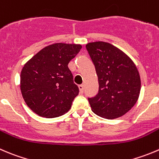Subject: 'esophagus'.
<instances>
[{"label": "esophagus", "mask_w": 159, "mask_h": 159, "mask_svg": "<svg viewBox=\"0 0 159 159\" xmlns=\"http://www.w3.org/2000/svg\"><path fill=\"white\" fill-rule=\"evenodd\" d=\"M78 88H79L80 92L82 94L83 92H84V85H83V84H80V85H78Z\"/></svg>", "instance_id": "34e87169"}]
</instances>
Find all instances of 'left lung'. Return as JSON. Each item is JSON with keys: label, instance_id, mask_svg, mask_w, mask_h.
I'll use <instances>...</instances> for the list:
<instances>
[{"label": "left lung", "instance_id": "8db88e82", "mask_svg": "<svg viewBox=\"0 0 159 159\" xmlns=\"http://www.w3.org/2000/svg\"><path fill=\"white\" fill-rule=\"evenodd\" d=\"M86 50L98 81V93L88 98L92 112L108 120L122 116L140 95L141 79L136 66L124 52L108 43H89Z\"/></svg>", "mask_w": 159, "mask_h": 159}]
</instances>
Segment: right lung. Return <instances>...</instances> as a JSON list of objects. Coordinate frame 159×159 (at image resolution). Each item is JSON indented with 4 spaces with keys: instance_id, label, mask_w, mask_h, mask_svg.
Here are the masks:
<instances>
[{
    "instance_id": "obj_1",
    "label": "right lung",
    "mask_w": 159,
    "mask_h": 159,
    "mask_svg": "<svg viewBox=\"0 0 159 159\" xmlns=\"http://www.w3.org/2000/svg\"><path fill=\"white\" fill-rule=\"evenodd\" d=\"M81 49L79 44H52L24 65L21 92L27 106L37 115L54 118L70 109L79 89L67 65Z\"/></svg>"
}]
</instances>
